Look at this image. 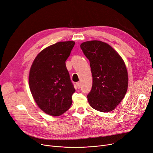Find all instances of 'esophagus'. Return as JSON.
<instances>
[{"label":"esophagus","instance_id":"esophagus-1","mask_svg":"<svg viewBox=\"0 0 153 153\" xmlns=\"http://www.w3.org/2000/svg\"><path fill=\"white\" fill-rule=\"evenodd\" d=\"M76 88H77L78 89H79V88H80V87H81V84H80V83H79V82L76 83Z\"/></svg>","mask_w":153,"mask_h":153}]
</instances>
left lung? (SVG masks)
<instances>
[{
	"label": "left lung",
	"instance_id": "8db88e82",
	"mask_svg": "<svg viewBox=\"0 0 153 153\" xmlns=\"http://www.w3.org/2000/svg\"><path fill=\"white\" fill-rule=\"evenodd\" d=\"M80 48L89 60L93 76L91 90L87 96L88 102L96 111L111 112L127 91L128 78L125 63L105 42L86 41L81 44Z\"/></svg>",
	"mask_w": 153,
	"mask_h": 153
}]
</instances>
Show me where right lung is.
Listing matches in <instances>:
<instances>
[{
    "label": "right lung",
    "instance_id": "right-lung-1",
    "mask_svg": "<svg viewBox=\"0 0 153 153\" xmlns=\"http://www.w3.org/2000/svg\"><path fill=\"white\" fill-rule=\"evenodd\" d=\"M74 41L59 42L45 48L34 60L29 75L30 91L39 108L59 116L69 109L75 92L65 61Z\"/></svg>",
    "mask_w": 153,
    "mask_h": 153
}]
</instances>
